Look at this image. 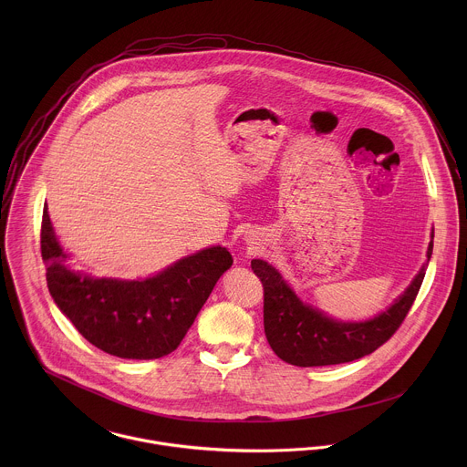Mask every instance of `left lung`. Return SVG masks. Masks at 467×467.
Segmentation results:
<instances>
[{
    "instance_id": "left-lung-1",
    "label": "left lung",
    "mask_w": 467,
    "mask_h": 467,
    "mask_svg": "<svg viewBox=\"0 0 467 467\" xmlns=\"http://www.w3.org/2000/svg\"><path fill=\"white\" fill-rule=\"evenodd\" d=\"M431 252L433 230L426 265L383 313L363 322L336 320L318 307L302 302L276 267L254 259L252 269L265 287V333L269 347L282 361L296 367L348 363L372 354L390 339L406 318L422 284Z\"/></svg>"
}]
</instances>
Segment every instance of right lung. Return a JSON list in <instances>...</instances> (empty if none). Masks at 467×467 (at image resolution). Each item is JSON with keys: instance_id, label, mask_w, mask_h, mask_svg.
<instances>
[{"instance_id": "add662e5", "label": "right lung", "mask_w": 467, "mask_h": 467, "mask_svg": "<svg viewBox=\"0 0 467 467\" xmlns=\"http://www.w3.org/2000/svg\"><path fill=\"white\" fill-rule=\"evenodd\" d=\"M41 255L48 291L91 345L124 359H156L178 348L202 304L234 259L223 246L187 255L147 278L91 276L67 266L48 206L43 208Z\"/></svg>"}]
</instances>
